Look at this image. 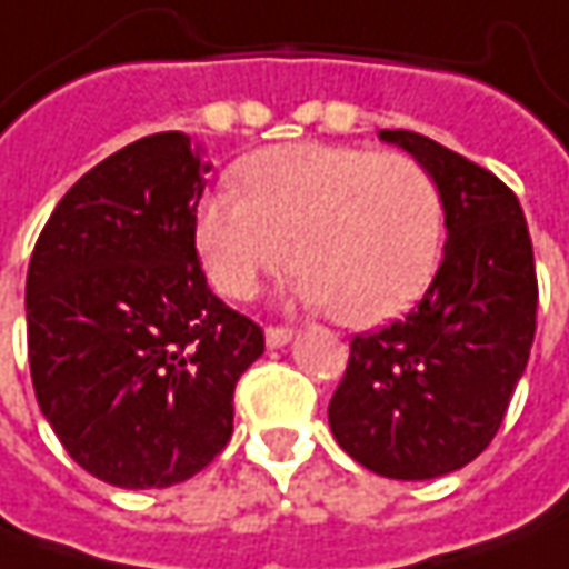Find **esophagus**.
Masks as SVG:
<instances>
[{
	"label": "esophagus",
	"mask_w": 569,
	"mask_h": 569,
	"mask_svg": "<svg viewBox=\"0 0 569 569\" xmlns=\"http://www.w3.org/2000/svg\"><path fill=\"white\" fill-rule=\"evenodd\" d=\"M291 336H295V332L284 329V326H269V329H266V345H269V348H281V345L291 341Z\"/></svg>",
	"instance_id": "esophagus-1"
}]
</instances>
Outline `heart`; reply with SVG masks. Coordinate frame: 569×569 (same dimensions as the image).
I'll list each match as a JSON object with an SVG mask.
<instances>
[{"instance_id":"b5f03b06","label":"heart","mask_w":569,"mask_h":569,"mask_svg":"<svg viewBox=\"0 0 569 569\" xmlns=\"http://www.w3.org/2000/svg\"><path fill=\"white\" fill-rule=\"evenodd\" d=\"M240 183L214 187L196 211V250L224 297L247 300L295 256L303 303L329 307L345 326H377L437 272L443 196L408 154L278 144L243 161Z\"/></svg>"}]
</instances>
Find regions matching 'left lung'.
I'll return each mask as SVG.
<instances>
[{
	"mask_svg": "<svg viewBox=\"0 0 569 569\" xmlns=\"http://www.w3.org/2000/svg\"><path fill=\"white\" fill-rule=\"evenodd\" d=\"M380 139L437 180L447 247L408 317L355 336L329 427L363 469L425 481L469 466L503 425L536 339V256L519 199L491 170L408 129Z\"/></svg>",
	"mask_w": 569,
	"mask_h": 569,
	"instance_id": "obj_1",
	"label": "left lung"
}]
</instances>
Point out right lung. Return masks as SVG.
<instances>
[{
  "instance_id": "1",
  "label": "right lung",
  "mask_w": 569,
  "mask_h": 569,
  "mask_svg": "<svg viewBox=\"0 0 569 569\" xmlns=\"http://www.w3.org/2000/svg\"><path fill=\"white\" fill-rule=\"evenodd\" d=\"M206 170L183 132L126 144L59 199L28 266L40 411L113 488H170L206 469L233 433V386L266 351L199 266Z\"/></svg>"
}]
</instances>
